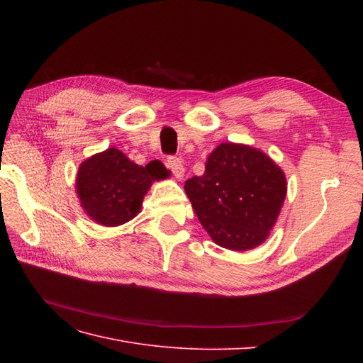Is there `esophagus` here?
<instances>
[{
	"label": "esophagus",
	"mask_w": 363,
	"mask_h": 363,
	"mask_svg": "<svg viewBox=\"0 0 363 363\" xmlns=\"http://www.w3.org/2000/svg\"><path fill=\"white\" fill-rule=\"evenodd\" d=\"M167 167L172 171V174H174V177L177 179V180H182L183 177H184V167H183V163H182V160L180 159H177V157H168V160H167Z\"/></svg>",
	"instance_id": "esophagus-1"
}]
</instances>
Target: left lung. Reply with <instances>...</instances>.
Masks as SVG:
<instances>
[{"label":"left lung","instance_id":"8db88e82","mask_svg":"<svg viewBox=\"0 0 363 363\" xmlns=\"http://www.w3.org/2000/svg\"><path fill=\"white\" fill-rule=\"evenodd\" d=\"M284 172L265 152L242 144H219L200 177L184 191L208 236L219 247L247 251L269 235L286 199Z\"/></svg>","mask_w":363,"mask_h":363}]
</instances>
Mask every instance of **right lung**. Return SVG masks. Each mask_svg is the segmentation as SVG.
I'll return each mask as SVG.
<instances>
[{
	"mask_svg": "<svg viewBox=\"0 0 363 363\" xmlns=\"http://www.w3.org/2000/svg\"><path fill=\"white\" fill-rule=\"evenodd\" d=\"M169 174L159 160L140 167L118 148H107L80 164L77 195L92 221L116 227L133 219L152 182L167 179Z\"/></svg>",
	"mask_w": 363,
	"mask_h": 363,
	"instance_id": "1",
	"label": "right lung"
}]
</instances>
